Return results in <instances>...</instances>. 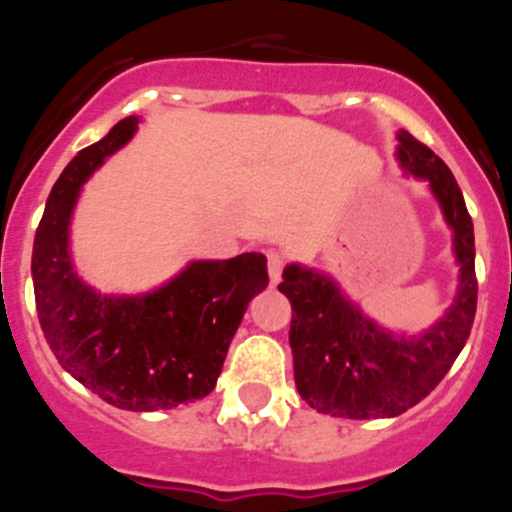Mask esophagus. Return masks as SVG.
<instances>
[{
  "label": "esophagus",
  "instance_id": "obj_1",
  "mask_svg": "<svg viewBox=\"0 0 512 512\" xmlns=\"http://www.w3.org/2000/svg\"><path fill=\"white\" fill-rule=\"evenodd\" d=\"M283 266H286V256L278 254V251H268V276H271V283H278Z\"/></svg>",
  "mask_w": 512,
  "mask_h": 512
}]
</instances>
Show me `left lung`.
I'll return each mask as SVG.
<instances>
[{
  "instance_id": "8db88e82",
  "label": "left lung",
  "mask_w": 512,
  "mask_h": 512,
  "mask_svg": "<svg viewBox=\"0 0 512 512\" xmlns=\"http://www.w3.org/2000/svg\"><path fill=\"white\" fill-rule=\"evenodd\" d=\"M398 161L426 179L453 229L460 286L453 306L418 336H393L363 316L336 281L298 263L283 268L278 291L291 301L293 378L303 401L333 418H393L443 381L470 336L478 306L473 221L445 161L408 131L398 134Z\"/></svg>"
}]
</instances>
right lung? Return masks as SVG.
Returning a JSON list of instances; mask_svg holds the SVG:
<instances>
[{
	"label": "right lung",
	"instance_id": "add662e5",
	"mask_svg": "<svg viewBox=\"0 0 512 512\" xmlns=\"http://www.w3.org/2000/svg\"><path fill=\"white\" fill-rule=\"evenodd\" d=\"M121 119L79 151L54 184L32 251L34 298L44 338L82 386L124 411H161L209 396L249 301L268 286L266 256L194 261L141 296H104L69 258V221L82 184L134 136Z\"/></svg>",
	"mask_w": 512,
	"mask_h": 512
}]
</instances>
